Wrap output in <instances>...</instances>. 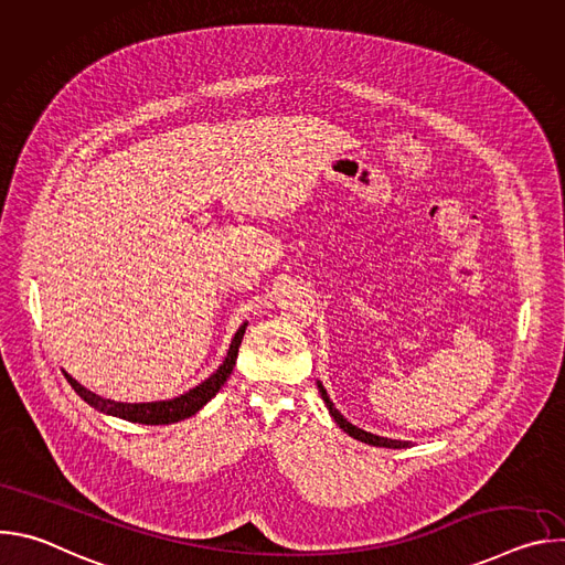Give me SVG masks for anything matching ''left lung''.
<instances>
[{
  "label": "left lung",
  "instance_id": "1",
  "mask_svg": "<svg viewBox=\"0 0 565 565\" xmlns=\"http://www.w3.org/2000/svg\"><path fill=\"white\" fill-rule=\"evenodd\" d=\"M319 393H321V399L327 402V407H329V412H331V416H333V420L351 436V438H355V440H362V443H366V445H375V447H388V449H402V447H409V443H405V440H391V438H382V436H375V434H369V431H362V429H358L355 425H351L335 407H333V402H331V397L327 395V391H324V386L319 384Z\"/></svg>",
  "mask_w": 565,
  "mask_h": 565
}]
</instances>
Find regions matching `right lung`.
<instances>
[{
  "label": "right lung",
  "mask_w": 565,
  "mask_h": 565,
  "mask_svg": "<svg viewBox=\"0 0 565 565\" xmlns=\"http://www.w3.org/2000/svg\"><path fill=\"white\" fill-rule=\"evenodd\" d=\"M246 327L248 324L238 327V331H236V335H234V340L230 344L227 358L223 360V364L207 380H203L199 386H194V388H190L183 395L172 397V399L138 402V405H136V402H116V399H107V397L96 395L94 391L85 388L77 380H73L68 373H64V377L75 388V393L87 402V405H92L94 409H98L103 414H109V416H116V418H122V420H129V423H138V425H170V423H179V420H185V418L194 416L205 405V402L212 399L218 393V388L225 384V380L230 377L232 366L236 362L238 347H241V340H244Z\"/></svg>",
  "instance_id": "add662e5"
}]
</instances>
